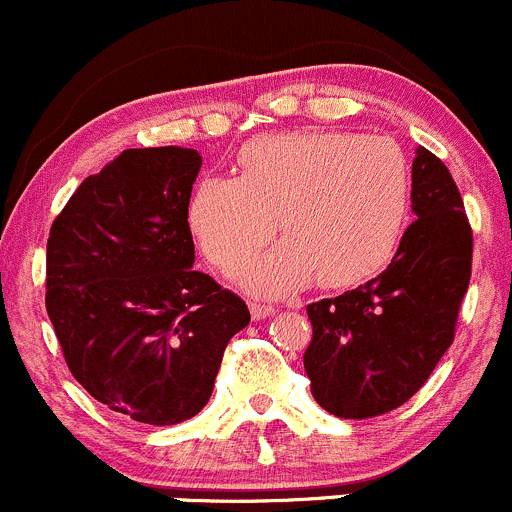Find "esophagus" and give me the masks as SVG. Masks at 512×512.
I'll return each mask as SVG.
<instances>
[{
	"label": "esophagus",
	"mask_w": 512,
	"mask_h": 512,
	"mask_svg": "<svg viewBox=\"0 0 512 512\" xmlns=\"http://www.w3.org/2000/svg\"><path fill=\"white\" fill-rule=\"evenodd\" d=\"M249 310H251V318L254 320H263V318H271V315H276V308H273V305L251 303Z\"/></svg>",
	"instance_id": "esophagus-1"
}]
</instances>
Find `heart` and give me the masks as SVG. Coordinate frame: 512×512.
I'll use <instances>...</instances> for the list:
<instances>
[{"instance_id": "heart-1", "label": "heart", "mask_w": 512, "mask_h": 512, "mask_svg": "<svg viewBox=\"0 0 512 512\" xmlns=\"http://www.w3.org/2000/svg\"><path fill=\"white\" fill-rule=\"evenodd\" d=\"M239 177L199 179L187 224L202 254L234 271L278 226V244L246 263L239 281L283 298L323 278L357 286L389 266L412 207V172L384 135L340 130L266 135L239 152Z\"/></svg>"}]
</instances>
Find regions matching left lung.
I'll return each mask as SVG.
<instances>
[{"label": "left lung", "instance_id": "8db88e82", "mask_svg": "<svg viewBox=\"0 0 512 512\" xmlns=\"http://www.w3.org/2000/svg\"><path fill=\"white\" fill-rule=\"evenodd\" d=\"M414 224L377 278L308 305L310 392L340 419L402 407L453 342L471 281L473 234L444 162L419 147L412 165Z\"/></svg>", "mask_w": 512, "mask_h": 512}]
</instances>
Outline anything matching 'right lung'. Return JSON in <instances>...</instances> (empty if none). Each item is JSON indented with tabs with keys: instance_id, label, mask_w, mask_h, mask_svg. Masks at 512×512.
<instances>
[{
	"instance_id": "1",
	"label": "right lung",
	"mask_w": 512,
	"mask_h": 512,
	"mask_svg": "<svg viewBox=\"0 0 512 512\" xmlns=\"http://www.w3.org/2000/svg\"><path fill=\"white\" fill-rule=\"evenodd\" d=\"M199 167L189 147L123 150L83 179L46 244V310L68 370L142 424L202 412L226 345L251 320L239 295L192 268Z\"/></svg>"
}]
</instances>
